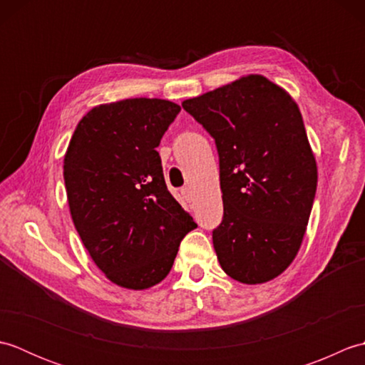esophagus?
<instances>
[{
    "instance_id": "1",
    "label": "esophagus",
    "mask_w": 365,
    "mask_h": 365,
    "mask_svg": "<svg viewBox=\"0 0 365 365\" xmlns=\"http://www.w3.org/2000/svg\"><path fill=\"white\" fill-rule=\"evenodd\" d=\"M182 195H183V197L188 200V202H192V200H195V192H192V188L191 187H185L183 190H182Z\"/></svg>"
}]
</instances>
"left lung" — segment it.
Instances as JSON below:
<instances>
[{
  "instance_id": "left-lung-1",
  "label": "left lung",
  "mask_w": 365,
  "mask_h": 365,
  "mask_svg": "<svg viewBox=\"0 0 365 365\" xmlns=\"http://www.w3.org/2000/svg\"><path fill=\"white\" fill-rule=\"evenodd\" d=\"M220 155L221 268L243 284L279 276L297 257L317 191V163L298 105L262 75L182 103Z\"/></svg>"
}]
</instances>
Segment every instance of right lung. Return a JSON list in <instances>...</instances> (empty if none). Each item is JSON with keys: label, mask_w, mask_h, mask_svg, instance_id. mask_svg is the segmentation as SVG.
<instances>
[{"label": "right lung", "mask_w": 365, "mask_h": 365, "mask_svg": "<svg viewBox=\"0 0 365 365\" xmlns=\"http://www.w3.org/2000/svg\"><path fill=\"white\" fill-rule=\"evenodd\" d=\"M180 106L161 98L98 105L76 125L64 157L71 215L81 242L111 282L157 285L182 238L196 229L168 191L155 150Z\"/></svg>", "instance_id": "right-lung-1"}]
</instances>
